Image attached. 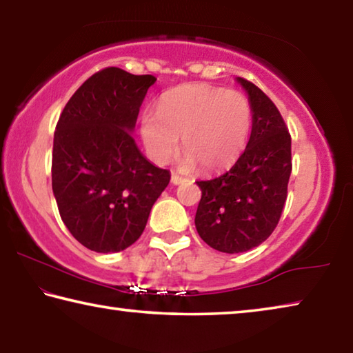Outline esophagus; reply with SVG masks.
I'll use <instances>...</instances> for the list:
<instances>
[{
	"label": "esophagus",
	"instance_id": "esophagus-1",
	"mask_svg": "<svg viewBox=\"0 0 353 353\" xmlns=\"http://www.w3.org/2000/svg\"><path fill=\"white\" fill-rule=\"evenodd\" d=\"M185 181H187V179L182 177V176H179L177 172H172V174H171V182L174 183V185H179V183H182Z\"/></svg>",
	"mask_w": 353,
	"mask_h": 353
}]
</instances>
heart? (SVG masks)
<instances>
[{
  "mask_svg": "<svg viewBox=\"0 0 353 353\" xmlns=\"http://www.w3.org/2000/svg\"><path fill=\"white\" fill-rule=\"evenodd\" d=\"M252 110L235 90L187 83L162 94L157 112L141 117V137L151 157L165 163L174 155L182 135L187 165L213 171L230 165L246 145Z\"/></svg>",
  "mask_w": 353,
  "mask_h": 353,
  "instance_id": "b5f03b06",
  "label": "heart"
}]
</instances>
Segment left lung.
Masks as SVG:
<instances>
[{
  "label": "left lung",
  "mask_w": 353,
  "mask_h": 353,
  "mask_svg": "<svg viewBox=\"0 0 353 353\" xmlns=\"http://www.w3.org/2000/svg\"><path fill=\"white\" fill-rule=\"evenodd\" d=\"M252 107L248 146L229 171L196 182L202 191L194 224L208 246L225 254L256 248L282 216L292 170L291 135L276 104L244 77Z\"/></svg>",
  "instance_id": "obj_1"
}]
</instances>
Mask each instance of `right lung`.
Instances as JSON below:
<instances>
[{"label":"right lung","mask_w":353,"mask_h":353,"mask_svg":"<svg viewBox=\"0 0 353 353\" xmlns=\"http://www.w3.org/2000/svg\"><path fill=\"white\" fill-rule=\"evenodd\" d=\"M151 74L117 67L77 88L59 117L52 193L70 234L94 252H119L139 240L171 174L148 162L130 137Z\"/></svg>","instance_id":"add662e5"}]
</instances>
